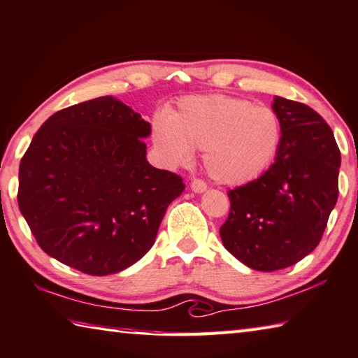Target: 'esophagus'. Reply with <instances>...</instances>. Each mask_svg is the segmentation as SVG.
I'll use <instances>...</instances> for the list:
<instances>
[{
    "instance_id": "1",
    "label": "esophagus",
    "mask_w": 358,
    "mask_h": 358,
    "mask_svg": "<svg viewBox=\"0 0 358 358\" xmlns=\"http://www.w3.org/2000/svg\"><path fill=\"white\" fill-rule=\"evenodd\" d=\"M191 189L194 192H197V194L203 192V191H206V183H205L203 180H200V178H194L191 181Z\"/></svg>"
}]
</instances>
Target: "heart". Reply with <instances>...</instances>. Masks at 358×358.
<instances>
[{"mask_svg": "<svg viewBox=\"0 0 358 358\" xmlns=\"http://www.w3.org/2000/svg\"><path fill=\"white\" fill-rule=\"evenodd\" d=\"M280 138L274 109L217 94L185 96L152 125L153 144L169 166L187 164L194 150H203L208 175L222 185H243L262 175Z\"/></svg>", "mask_w": 358, "mask_h": 358, "instance_id": "heart-1", "label": "heart"}]
</instances>
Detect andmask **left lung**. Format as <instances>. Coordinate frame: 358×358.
Listing matches in <instances>:
<instances>
[{
	"instance_id": "left-lung-1",
	"label": "left lung",
	"mask_w": 358,
	"mask_h": 358,
	"mask_svg": "<svg viewBox=\"0 0 358 358\" xmlns=\"http://www.w3.org/2000/svg\"><path fill=\"white\" fill-rule=\"evenodd\" d=\"M282 138L262 177L229 191L220 239L233 257L262 272L301 262L320 244L338 199L341 155L327 122L303 103L275 96Z\"/></svg>"
}]
</instances>
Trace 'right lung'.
<instances>
[{
    "instance_id": "add662e5",
    "label": "right lung",
    "mask_w": 358,
    "mask_h": 358,
    "mask_svg": "<svg viewBox=\"0 0 358 358\" xmlns=\"http://www.w3.org/2000/svg\"><path fill=\"white\" fill-rule=\"evenodd\" d=\"M150 123L114 96L61 109L20 161L18 208L41 249L89 275L129 268L150 250L185 189L148 164Z\"/></svg>"
}]
</instances>
